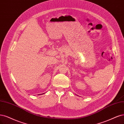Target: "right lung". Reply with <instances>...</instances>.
<instances>
[{
  "label": "right lung",
  "instance_id": "1",
  "mask_svg": "<svg viewBox=\"0 0 124 124\" xmlns=\"http://www.w3.org/2000/svg\"><path fill=\"white\" fill-rule=\"evenodd\" d=\"M44 93H42V94H44ZM38 95H39V94H38Z\"/></svg>",
  "mask_w": 124,
  "mask_h": 124
}]
</instances>
